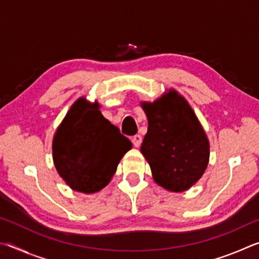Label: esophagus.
<instances>
[{
	"label": "esophagus",
	"mask_w": 259,
	"mask_h": 259,
	"mask_svg": "<svg viewBox=\"0 0 259 259\" xmlns=\"http://www.w3.org/2000/svg\"><path fill=\"white\" fill-rule=\"evenodd\" d=\"M142 140H143V138L140 135H135L134 137L131 138V142H133L135 147H139L140 144H142Z\"/></svg>",
	"instance_id": "obj_1"
}]
</instances>
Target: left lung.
<instances>
[{
	"label": "left lung",
	"instance_id": "1",
	"mask_svg": "<svg viewBox=\"0 0 259 259\" xmlns=\"http://www.w3.org/2000/svg\"><path fill=\"white\" fill-rule=\"evenodd\" d=\"M140 105L148 120L140 151L153 178L170 192L188 190L202 177L209 162V142L195 113L175 90Z\"/></svg>",
	"mask_w": 259,
	"mask_h": 259
}]
</instances>
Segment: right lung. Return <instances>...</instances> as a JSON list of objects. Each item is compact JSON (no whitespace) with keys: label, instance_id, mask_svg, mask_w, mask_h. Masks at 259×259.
<instances>
[{"label":"right lung","instance_id":"right-lung-1","mask_svg":"<svg viewBox=\"0 0 259 259\" xmlns=\"http://www.w3.org/2000/svg\"><path fill=\"white\" fill-rule=\"evenodd\" d=\"M133 147L117 126L103 116L98 103L77 99L57 129L52 156L59 176L74 191L98 192Z\"/></svg>","mask_w":259,"mask_h":259}]
</instances>
